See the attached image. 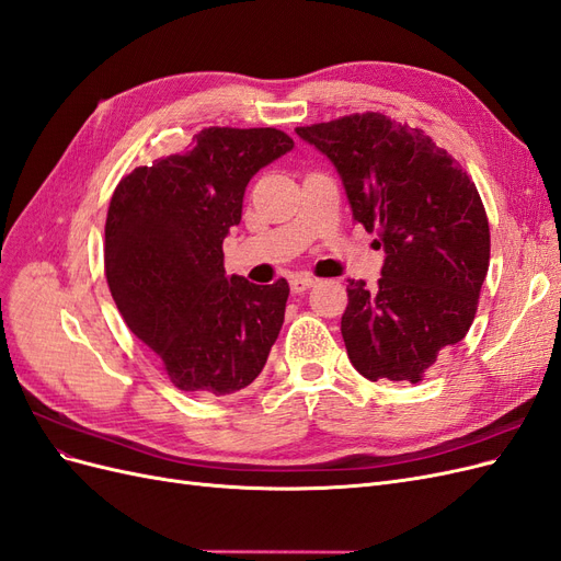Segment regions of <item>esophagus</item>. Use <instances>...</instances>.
Here are the masks:
<instances>
[{"instance_id":"34e87169","label":"esophagus","mask_w":561,"mask_h":561,"mask_svg":"<svg viewBox=\"0 0 561 561\" xmlns=\"http://www.w3.org/2000/svg\"><path fill=\"white\" fill-rule=\"evenodd\" d=\"M313 285H316V278L309 276V274H297V276L290 278L293 293H304V290H309V287H313Z\"/></svg>"}]
</instances>
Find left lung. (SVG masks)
Segmentation results:
<instances>
[{
	"label": "left lung",
	"instance_id": "1",
	"mask_svg": "<svg viewBox=\"0 0 561 561\" xmlns=\"http://www.w3.org/2000/svg\"><path fill=\"white\" fill-rule=\"evenodd\" d=\"M336 168L353 219L377 231L375 287L348 278L342 336L369 381L416 383L468 334L489 268L478 186L426 133L377 112L297 128Z\"/></svg>",
	"mask_w": 561,
	"mask_h": 561
}]
</instances>
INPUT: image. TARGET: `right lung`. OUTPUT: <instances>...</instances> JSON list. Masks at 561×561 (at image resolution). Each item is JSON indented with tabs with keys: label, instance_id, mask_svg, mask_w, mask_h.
<instances>
[{
	"label": "right lung",
	"instance_id": "add662e5",
	"mask_svg": "<svg viewBox=\"0 0 561 561\" xmlns=\"http://www.w3.org/2000/svg\"><path fill=\"white\" fill-rule=\"evenodd\" d=\"M293 147L276 128H203L190 151L135 168L112 194L110 293L186 393L250 386L278 339L290 285L227 276L222 243L241 222L248 182Z\"/></svg>",
	"mask_w": 561,
	"mask_h": 561
}]
</instances>
